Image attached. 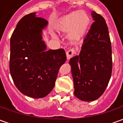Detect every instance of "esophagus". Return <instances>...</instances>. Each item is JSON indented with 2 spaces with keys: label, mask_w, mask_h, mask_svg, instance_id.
<instances>
[{
  "label": "esophagus",
  "mask_w": 123,
  "mask_h": 123,
  "mask_svg": "<svg viewBox=\"0 0 123 123\" xmlns=\"http://www.w3.org/2000/svg\"><path fill=\"white\" fill-rule=\"evenodd\" d=\"M75 50L73 48H71V49H69L68 51H67V53H66V54H67V59L68 60V59H70L71 57H72L73 56V55L75 54Z\"/></svg>",
  "instance_id": "obj_1"
}]
</instances>
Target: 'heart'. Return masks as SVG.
Wrapping results in <instances>:
<instances>
[{
	"mask_svg": "<svg viewBox=\"0 0 123 123\" xmlns=\"http://www.w3.org/2000/svg\"><path fill=\"white\" fill-rule=\"evenodd\" d=\"M89 15L82 10H76L62 18L57 25V29L61 31H69V36L72 39L82 37L88 30L90 24Z\"/></svg>",
	"mask_w": 123,
	"mask_h": 123,
	"instance_id": "obj_1",
	"label": "heart"
}]
</instances>
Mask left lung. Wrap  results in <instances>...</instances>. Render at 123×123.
<instances>
[{"mask_svg": "<svg viewBox=\"0 0 123 123\" xmlns=\"http://www.w3.org/2000/svg\"><path fill=\"white\" fill-rule=\"evenodd\" d=\"M93 20L84 39L79 55L70 59L69 64L74 80L75 96L80 100L92 101L102 95L112 72V51L105 20L92 12Z\"/></svg>", "mask_w": 123, "mask_h": 123, "instance_id": "obj_1", "label": "left lung"}]
</instances>
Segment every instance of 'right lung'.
I'll use <instances>...</instances> for the list:
<instances>
[{
  "label": "right lung",
  "instance_id": "add662e5",
  "mask_svg": "<svg viewBox=\"0 0 123 123\" xmlns=\"http://www.w3.org/2000/svg\"><path fill=\"white\" fill-rule=\"evenodd\" d=\"M47 24L35 12L25 15L10 38L11 76L20 92L31 98H44L51 92L59 68L67 60L63 49L46 50L42 30Z\"/></svg>",
  "mask_w": 123,
  "mask_h": 123
}]
</instances>
